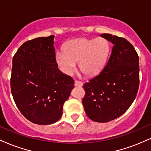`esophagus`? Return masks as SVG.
<instances>
[{"label":"esophagus","instance_id":"34e87169","mask_svg":"<svg viewBox=\"0 0 151 151\" xmlns=\"http://www.w3.org/2000/svg\"><path fill=\"white\" fill-rule=\"evenodd\" d=\"M74 86H78V87H81V86H83V82H81L80 81L76 80L74 81Z\"/></svg>","mask_w":151,"mask_h":151}]
</instances>
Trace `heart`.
Masks as SVG:
<instances>
[{
	"instance_id": "obj_1",
	"label": "heart",
	"mask_w": 151,
	"mask_h": 151,
	"mask_svg": "<svg viewBox=\"0 0 151 151\" xmlns=\"http://www.w3.org/2000/svg\"><path fill=\"white\" fill-rule=\"evenodd\" d=\"M64 52L56 53L55 59L61 70L71 74L79 62V70L88 77L96 75L104 67L110 53V43L104 37L77 38L64 45Z\"/></svg>"
}]
</instances>
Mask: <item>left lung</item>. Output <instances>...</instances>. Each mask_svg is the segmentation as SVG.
<instances>
[{
  "mask_svg": "<svg viewBox=\"0 0 151 151\" xmlns=\"http://www.w3.org/2000/svg\"><path fill=\"white\" fill-rule=\"evenodd\" d=\"M100 36L113 48L101 72L83 85L82 104L91 120L106 123L123 115L134 101L139 86V58L124 38L107 33Z\"/></svg>",
  "mask_w": 151,
  "mask_h": 151,
  "instance_id": "1",
  "label": "left lung"
}]
</instances>
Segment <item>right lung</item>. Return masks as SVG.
<instances>
[{"label": "right lung", "instance_id": "1", "mask_svg": "<svg viewBox=\"0 0 151 151\" xmlns=\"http://www.w3.org/2000/svg\"><path fill=\"white\" fill-rule=\"evenodd\" d=\"M55 35L37 37L20 47L13 59L10 87L15 104L27 120L39 125L57 122L74 81L58 69Z\"/></svg>", "mask_w": 151, "mask_h": 151}]
</instances>
